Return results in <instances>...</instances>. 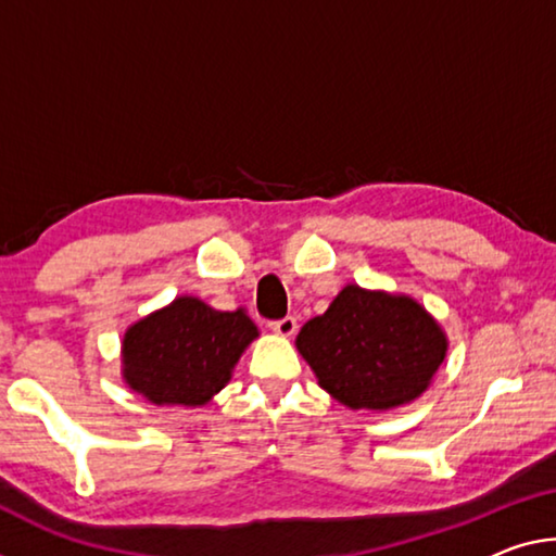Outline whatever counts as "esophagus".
<instances>
[{"label": "esophagus", "mask_w": 556, "mask_h": 556, "mask_svg": "<svg viewBox=\"0 0 556 556\" xmlns=\"http://www.w3.org/2000/svg\"><path fill=\"white\" fill-rule=\"evenodd\" d=\"M270 330L276 332V336H280V338H290L298 330V323H295V318H290V315H288V318L273 320L270 323Z\"/></svg>", "instance_id": "esophagus-1"}]
</instances>
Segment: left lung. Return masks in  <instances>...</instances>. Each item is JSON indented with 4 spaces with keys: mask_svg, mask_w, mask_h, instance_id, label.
<instances>
[{
    "mask_svg": "<svg viewBox=\"0 0 556 556\" xmlns=\"http://www.w3.org/2000/svg\"><path fill=\"white\" fill-rule=\"evenodd\" d=\"M295 348L332 400L386 413L430 388L450 340L413 295L348 283L305 323Z\"/></svg>",
    "mask_w": 556,
    "mask_h": 556,
    "instance_id": "1",
    "label": "left lung"
}]
</instances>
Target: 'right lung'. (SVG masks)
<instances>
[{"label": "right lung", "mask_w": 556, "mask_h": 556, "mask_svg": "<svg viewBox=\"0 0 556 556\" xmlns=\"http://www.w3.org/2000/svg\"><path fill=\"white\" fill-rule=\"evenodd\" d=\"M258 326L243 307L216 311L195 295H178L126 328L122 378L159 407H201L224 390Z\"/></svg>", "instance_id": "add662e5"}]
</instances>
